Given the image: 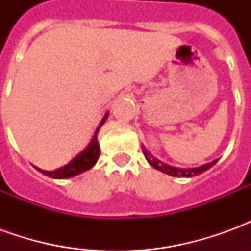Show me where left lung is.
Wrapping results in <instances>:
<instances>
[{
  "instance_id": "1",
  "label": "left lung",
  "mask_w": 251,
  "mask_h": 251,
  "mask_svg": "<svg viewBox=\"0 0 251 251\" xmlns=\"http://www.w3.org/2000/svg\"><path fill=\"white\" fill-rule=\"evenodd\" d=\"M142 152L145 154V157H147L148 163L152 165L153 168L158 169V171H161L164 174L171 175V176H177V177H181V176H184V177H192V176H198V175L203 174L204 171L207 169H210L214 164H216L218 160H214V161H211L208 164H204V165H201V167H198V168H175V167H169L167 164L161 163V161H158L157 158H154L151 154V153L148 152L145 148H142Z\"/></svg>"
}]
</instances>
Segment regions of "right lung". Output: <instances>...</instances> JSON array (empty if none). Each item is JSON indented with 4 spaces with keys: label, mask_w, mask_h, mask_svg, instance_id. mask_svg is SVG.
<instances>
[{
    "label": "right lung",
    "mask_w": 251,
    "mask_h": 251,
    "mask_svg": "<svg viewBox=\"0 0 251 251\" xmlns=\"http://www.w3.org/2000/svg\"><path fill=\"white\" fill-rule=\"evenodd\" d=\"M107 115L106 114L100 121V124L97 127L95 130V134H94L93 140L88 144V147L83 151L82 153H79L76 157L72 160L71 163H68L67 165L62 167V168L55 169V171H43L40 168H36L39 172H41L43 175H46L48 177H52V179H68V177H72V176H76V175L82 174L84 171H88L91 169L95 165V163L98 161L99 157V144L98 138H97V134H98L100 126L103 125L104 121L107 120Z\"/></svg>",
    "instance_id": "obj_1"
}]
</instances>
